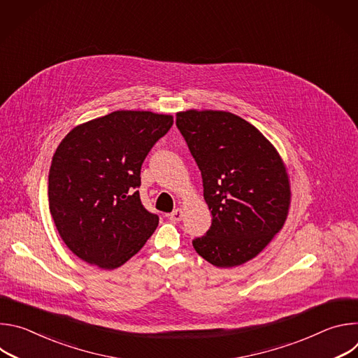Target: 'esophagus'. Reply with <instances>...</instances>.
<instances>
[{
    "instance_id": "34e87169",
    "label": "esophagus",
    "mask_w": 358,
    "mask_h": 358,
    "mask_svg": "<svg viewBox=\"0 0 358 358\" xmlns=\"http://www.w3.org/2000/svg\"><path fill=\"white\" fill-rule=\"evenodd\" d=\"M169 218L171 220V221H174V222H178V221H181L182 220V210L181 208H177V210H174L170 215H169Z\"/></svg>"
}]
</instances>
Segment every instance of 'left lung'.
Listing matches in <instances>:
<instances>
[{
    "label": "left lung",
    "mask_w": 358,
    "mask_h": 358,
    "mask_svg": "<svg viewBox=\"0 0 358 358\" xmlns=\"http://www.w3.org/2000/svg\"><path fill=\"white\" fill-rule=\"evenodd\" d=\"M176 124L201 171L213 215L192 246L217 268L239 266L262 252L286 221V167L271 141L234 113L187 110L177 113Z\"/></svg>",
    "instance_id": "8db88e82"
}]
</instances>
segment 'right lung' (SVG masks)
Listing matches in <instances>:
<instances>
[{
  "instance_id": "obj_1",
  "label": "right lung",
  "mask_w": 358,
  "mask_h": 358,
  "mask_svg": "<svg viewBox=\"0 0 358 358\" xmlns=\"http://www.w3.org/2000/svg\"><path fill=\"white\" fill-rule=\"evenodd\" d=\"M173 122L170 115L117 110L61 141L49 170V211L78 258L116 269L156 231L159 217L143 207L137 188L144 159Z\"/></svg>"
}]
</instances>
